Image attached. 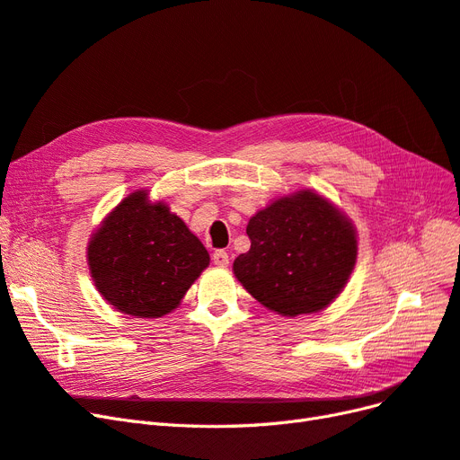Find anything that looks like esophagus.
<instances>
[{"label": "esophagus", "instance_id": "obj_1", "mask_svg": "<svg viewBox=\"0 0 460 460\" xmlns=\"http://www.w3.org/2000/svg\"><path fill=\"white\" fill-rule=\"evenodd\" d=\"M213 262H215L217 266H228V262H230L228 252H226L225 249H217V251L213 252Z\"/></svg>", "mask_w": 460, "mask_h": 460}]
</instances>
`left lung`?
Instances as JSON below:
<instances>
[{
	"label": "left lung",
	"instance_id": "1",
	"mask_svg": "<svg viewBox=\"0 0 460 460\" xmlns=\"http://www.w3.org/2000/svg\"><path fill=\"white\" fill-rule=\"evenodd\" d=\"M247 235L251 249L234 261V274L261 305L288 318L323 310L354 270V226L310 190L259 211Z\"/></svg>",
	"mask_w": 460,
	"mask_h": 460
}]
</instances>
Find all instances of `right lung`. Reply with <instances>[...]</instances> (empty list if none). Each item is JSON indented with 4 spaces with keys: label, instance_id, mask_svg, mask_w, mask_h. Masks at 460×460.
Here are the masks:
<instances>
[{
    "label": "right lung",
    "instance_id": "1",
    "mask_svg": "<svg viewBox=\"0 0 460 460\" xmlns=\"http://www.w3.org/2000/svg\"><path fill=\"white\" fill-rule=\"evenodd\" d=\"M91 276L116 310L162 318L209 264V252L164 201L146 192L125 198L93 234Z\"/></svg>",
    "mask_w": 460,
    "mask_h": 460
}]
</instances>
